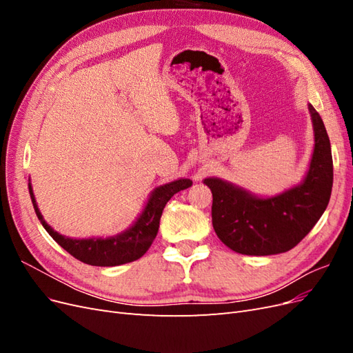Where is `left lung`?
<instances>
[{"instance_id": "8db88e82", "label": "left lung", "mask_w": 353, "mask_h": 353, "mask_svg": "<svg viewBox=\"0 0 353 353\" xmlns=\"http://www.w3.org/2000/svg\"><path fill=\"white\" fill-rule=\"evenodd\" d=\"M315 147L305 181L285 193L259 199L218 178H206L210 188L212 225L219 240L234 252L252 256L292 250L324 213L333 188V157L321 116L309 104Z\"/></svg>"}]
</instances>
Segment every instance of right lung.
Listing matches in <instances>:
<instances>
[{
    "mask_svg": "<svg viewBox=\"0 0 353 353\" xmlns=\"http://www.w3.org/2000/svg\"><path fill=\"white\" fill-rule=\"evenodd\" d=\"M191 184L193 183H191L190 179H178L174 181V183H169L156 188L150 199H148V203L144 208L141 216L137 219L134 225L130 230L119 234V236H114L110 239L73 240L60 236V234L52 230L44 221V218H42L30 184L29 194L42 227H44L50 236L68 253H70L73 258L92 266H116L141 258L157 236L160 216H162V212L169 199L175 193H178V191L191 187Z\"/></svg>",
    "mask_w": 353,
    "mask_h": 353,
    "instance_id": "obj_1",
    "label": "right lung"
}]
</instances>
